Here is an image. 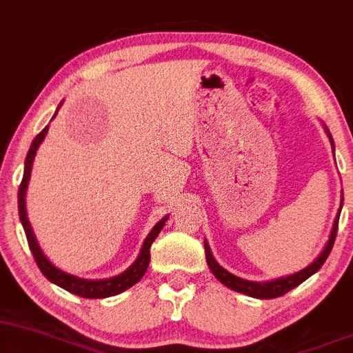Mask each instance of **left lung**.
<instances>
[{
	"instance_id": "1",
	"label": "left lung",
	"mask_w": 353,
	"mask_h": 353,
	"mask_svg": "<svg viewBox=\"0 0 353 353\" xmlns=\"http://www.w3.org/2000/svg\"><path fill=\"white\" fill-rule=\"evenodd\" d=\"M324 127H325V125H324ZM325 132H327V137H329V140H330V145H332V148H334L332 135H330L329 128H327V127H325ZM342 201H343V198H342ZM341 210H342V203H341ZM341 210H339L337 218H335L334 226H332V231H330V238H329V241H327L324 250H322V252L317 256V259L314 261L312 264H309L307 268H304V269H302V271L296 272V274L285 276V277H279V279L269 281V283H254V281L241 279V277L231 274V272L226 271L225 268L219 266V264L216 263V259H214L213 254H211L210 244L205 241L206 263H208L211 272H213L214 277H216L219 283L225 284L226 288L233 289V291H236V292L246 294V296L256 297V299H274V297L284 296L285 292L292 291L294 288H297V285L304 283L305 279H309L310 276L316 274L319 269L322 268V264L325 263V259L329 258L330 251H332L334 241H335V236H337L339 216H341Z\"/></svg>"
}]
</instances>
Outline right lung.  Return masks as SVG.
<instances>
[{"mask_svg": "<svg viewBox=\"0 0 353 353\" xmlns=\"http://www.w3.org/2000/svg\"><path fill=\"white\" fill-rule=\"evenodd\" d=\"M59 109V107H57ZM57 114V112H56ZM54 114V117H56ZM46 134H48V127H44L39 134L36 135V139L32 140L31 147H29L26 161H24V175H23V181L19 185V192H18V208H19V219L21 225L24 228V233H26L28 238V244L29 250H31L32 256H34V261L37 264V268L41 269V272L51 281L52 284L59 285V288L65 289L70 294H76V296L85 297V299H103V297H110V296H117V294L127 291L128 288L139 283L142 279L145 271H147L148 264H150V246L152 243L155 241V238L159 236V233L163 228L165 221H167L168 216L161 218L153 230L148 233L147 238H145L142 250H140L139 258L134 261L130 268L125 269L122 274L115 276V277H109V279H81V277L68 274V272L61 271L59 268H56L54 264L44 256L43 250L39 248V243H37L34 233H32L31 223L28 219V213H26V190H28V183H29V176H31V170H32V161H34V155L39 148L41 142L44 140Z\"/></svg>", "mask_w": 353, "mask_h": 353, "instance_id": "1", "label": "right lung"}]
</instances>
